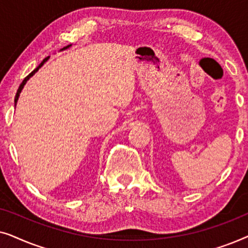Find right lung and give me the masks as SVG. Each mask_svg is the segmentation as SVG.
<instances>
[{"label": "right lung", "mask_w": 248, "mask_h": 248, "mask_svg": "<svg viewBox=\"0 0 248 248\" xmlns=\"http://www.w3.org/2000/svg\"><path fill=\"white\" fill-rule=\"evenodd\" d=\"M71 46H72V45H69V46L64 47V48H62V49H61V50H65V49H67V48H69V47H71ZM48 59H49V56H48V57H46V59H44V60H43V62H42V63H40V64H39V65H38V66H37V67H36V69H35V70H33L31 73H29V74H28V76H27V77L25 78V79H23V81H22V82H21V84H20V87H19V89H18V91H16V98H15V106H16V103H18L19 96H20V93H21V91H22V89H23V87H25V84L27 83V81H28V80L30 79V78H31V77L33 76V74H35V73L37 72V71H38V70L40 69V67H42V66L44 65V64H45V63L47 62V61H48Z\"/></svg>", "instance_id": "right-lung-1"}]
</instances>
